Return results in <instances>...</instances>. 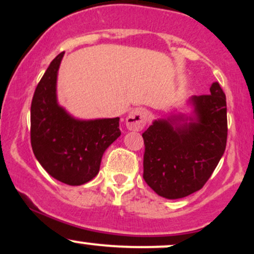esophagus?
Here are the masks:
<instances>
[{
  "label": "esophagus",
  "instance_id": "1",
  "mask_svg": "<svg viewBox=\"0 0 254 254\" xmlns=\"http://www.w3.org/2000/svg\"><path fill=\"white\" fill-rule=\"evenodd\" d=\"M148 121V113L143 109H135L127 118V127L132 131H139L145 127Z\"/></svg>",
  "mask_w": 254,
  "mask_h": 254
}]
</instances>
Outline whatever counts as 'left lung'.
<instances>
[{"label": "left lung", "instance_id": "left-lung-1", "mask_svg": "<svg viewBox=\"0 0 254 254\" xmlns=\"http://www.w3.org/2000/svg\"><path fill=\"white\" fill-rule=\"evenodd\" d=\"M189 103L193 117L157 119L142 133L143 179L168 199L200 190L226 149L227 104L220 83L211 84L210 94L193 95Z\"/></svg>", "mask_w": 254, "mask_h": 254}]
</instances>
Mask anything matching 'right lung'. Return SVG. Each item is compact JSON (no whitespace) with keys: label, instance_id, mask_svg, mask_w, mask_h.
<instances>
[{"label":"right lung","instance_id":"add662e5","mask_svg":"<svg viewBox=\"0 0 254 254\" xmlns=\"http://www.w3.org/2000/svg\"><path fill=\"white\" fill-rule=\"evenodd\" d=\"M64 52L50 63L31 105V144L43 168L66 185H82L99 173L105 150L121 136L119 118L80 121L57 103V72Z\"/></svg>","mask_w":254,"mask_h":254}]
</instances>
